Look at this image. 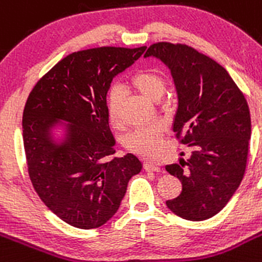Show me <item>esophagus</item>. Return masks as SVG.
Here are the masks:
<instances>
[{
    "label": "esophagus",
    "mask_w": 262,
    "mask_h": 262,
    "mask_svg": "<svg viewBox=\"0 0 262 262\" xmlns=\"http://www.w3.org/2000/svg\"><path fill=\"white\" fill-rule=\"evenodd\" d=\"M144 169L147 170V171H160L161 167L158 166L156 162H152V161H147V162H144Z\"/></svg>",
    "instance_id": "esophagus-1"
}]
</instances>
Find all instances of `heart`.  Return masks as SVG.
Returning a JSON list of instances; mask_svg holds the SVG:
<instances>
[{"label": "heart", "instance_id": "b5f03b06", "mask_svg": "<svg viewBox=\"0 0 262 262\" xmlns=\"http://www.w3.org/2000/svg\"><path fill=\"white\" fill-rule=\"evenodd\" d=\"M134 87L152 101H158L164 95L166 87V79L156 70H141L131 78ZM122 102V90L119 85H113L107 92V114L114 127L122 126L119 115ZM164 126L161 123H150L148 126L138 127L129 131L124 138V145L128 150L141 156L152 157L158 153L161 148V138Z\"/></svg>", "mask_w": 262, "mask_h": 262}]
</instances>
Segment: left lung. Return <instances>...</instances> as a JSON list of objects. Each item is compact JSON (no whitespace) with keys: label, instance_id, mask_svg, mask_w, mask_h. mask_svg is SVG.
<instances>
[{"label":"left lung","instance_id":"8db88e82","mask_svg":"<svg viewBox=\"0 0 262 262\" xmlns=\"http://www.w3.org/2000/svg\"><path fill=\"white\" fill-rule=\"evenodd\" d=\"M150 56L171 71L178 92L172 129L192 148L188 160L166 166L182 182L179 196L166 205L184 220H208L224 209L246 172L248 104L226 69L188 45L157 42L144 54Z\"/></svg>","mask_w":262,"mask_h":262}]
</instances>
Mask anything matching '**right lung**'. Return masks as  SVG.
I'll list each match as a JSON object with an SVG mask.
<instances>
[{
    "label": "right lung",
    "instance_id": "1",
    "mask_svg": "<svg viewBox=\"0 0 262 262\" xmlns=\"http://www.w3.org/2000/svg\"><path fill=\"white\" fill-rule=\"evenodd\" d=\"M147 47H101L64 57L36 83L23 112L27 169L38 198L78 229L102 226L117 213L131 177L141 171L135 155L114 157L106 95L115 75ZM68 122L57 143L51 129Z\"/></svg>",
    "mask_w": 262,
    "mask_h": 262
}]
</instances>
